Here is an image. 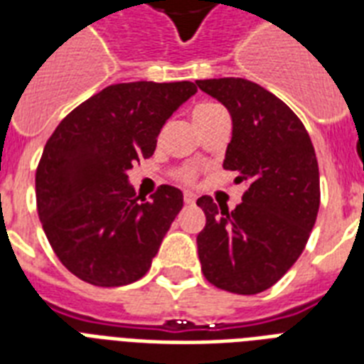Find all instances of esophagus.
Returning a JSON list of instances; mask_svg holds the SVG:
<instances>
[{
  "label": "esophagus",
  "instance_id": "esophagus-1",
  "mask_svg": "<svg viewBox=\"0 0 364 364\" xmlns=\"http://www.w3.org/2000/svg\"><path fill=\"white\" fill-rule=\"evenodd\" d=\"M183 200H185V204H194V202H196V196H194L193 193H185L183 194Z\"/></svg>",
  "mask_w": 364,
  "mask_h": 364
}]
</instances>
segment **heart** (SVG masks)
Returning a JSON list of instances; mask_svg holds the SVG:
<instances>
[{
	"mask_svg": "<svg viewBox=\"0 0 364 364\" xmlns=\"http://www.w3.org/2000/svg\"><path fill=\"white\" fill-rule=\"evenodd\" d=\"M219 111H223L221 105L217 104H200L194 107V122L198 124V122L205 121V119H210L211 115H215V113H219ZM176 177L179 179L181 183H185V185H191V183L196 181V177H198V170L196 168H193V166H181V168H177L176 170Z\"/></svg>",
	"mask_w": 364,
	"mask_h": 364,
	"instance_id": "1",
	"label": "heart"
}]
</instances>
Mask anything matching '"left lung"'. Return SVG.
<instances>
[{
	"label": "left lung",
	"instance_id": "8db88e82",
	"mask_svg": "<svg viewBox=\"0 0 364 364\" xmlns=\"http://www.w3.org/2000/svg\"><path fill=\"white\" fill-rule=\"evenodd\" d=\"M196 85L230 111L232 139L223 168L247 183L234 211L211 196L196 200L205 213L196 238L202 272L228 293H262L296 262L316 225V151L291 107L257 82L223 77Z\"/></svg>",
	"mask_w": 364,
	"mask_h": 364
}]
</instances>
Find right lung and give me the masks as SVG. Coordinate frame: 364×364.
I'll use <instances>...</instances> for the list:
<instances>
[{
	"mask_svg": "<svg viewBox=\"0 0 364 364\" xmlns=\"http://www.w3.org/2000/svg\"><path fill=\"white\" fill-rule=\"evenodd\" d=\"M196 85L121 82L77 105L56 126L36 171L37 213L60 262L98 287L147 274L183 208V193L160 185L139 202L126 171L153 156L160 128Z\"/></svg>",
	"mask_w": 364,
	"mask_h": 364,
	"instance_id": "obj_1",
	"label": "right lung"
}]
</instances>
